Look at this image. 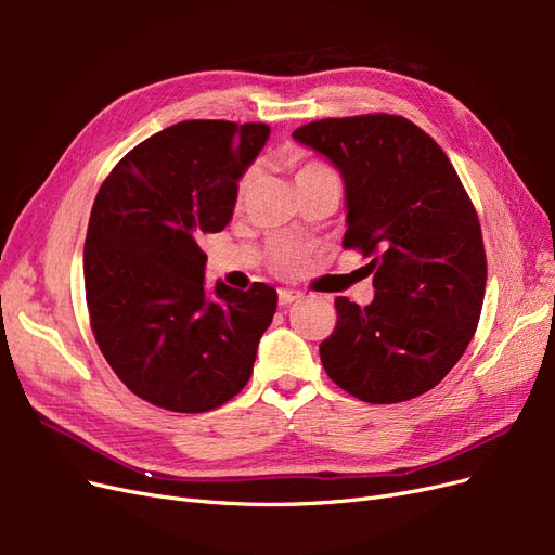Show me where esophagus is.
Instances as JSON below:
<instances>
[{
  "label": "esophagus",
  "mask_w": 555,
  "mask_h": 555,
  "mask_svg": "<svg viewBox=\"0 0 555 555\" xmlns=\"http://www.w3.org/2000/svg\"><path fill=\"white\" fill-rule=\"evenodd\" d=\"M278 298H280V306H289V304H294V300L300 298V294L292 292V289H280Z\"/></svg>",
  "instance_id": "esophagus-1"
}]
</instances>
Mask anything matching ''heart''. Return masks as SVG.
<instances>
[{
	"instance_id": "b5f03b06",
	"label": "heart",
	"mask_w": 555,
	"mask_h": 555,
	"mask_svg": "<svg viewBox=\"0 0 555 555\" xmlns=\"http://www.w3.org/2000/svg\"><path fill=\"white\" fill-rule=\"evenodd\" d=\"M322 171H328L326 166H319V164H306V166H300V171L296 173V178H304V176H310V173H322ZM249 180H251V176H245V178L241 180V184H238V194H241V196L247 192V188H249Z\"/></svg>"
}]
</instances>
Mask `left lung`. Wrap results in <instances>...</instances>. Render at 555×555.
<instances>
[{"label":"left lung","mask_w":555,"mask_h":555,"mask_svg":"<svg viewBox=\"0 0 555 555\" xmlns=\"http://www.w3.org/2000/svg\"><path fill=\"white\" fill-rule=\"evenodd\" d=\"M292 137L345 182V247L373 257L375 298H335L319 345L328 377L389 405L426 393L463 357L479 322L486 255L477 212L444 150L400 115L328 117Z\"/></svg>","instance_id":"8db88e82"}]
</instances>
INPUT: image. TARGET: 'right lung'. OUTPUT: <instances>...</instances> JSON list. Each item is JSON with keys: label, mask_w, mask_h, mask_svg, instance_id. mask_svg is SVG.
Segmentation results:
<instances>
[{"label": "right lung", "mask_w": 555, "mask_h": 555, "mask_svg": "<svg viewBox=\"0 0 555 555\" xmlns=\"http://www.w3.org/2000/svg\"><path fill=\"white\" fill-rule=\"evenodd\" d=\"M268 125L188 120L117 162L90 212L82 273L90 324L131 393L171 412H208L251 375L278 292L206 287L198 238L222 231Z\"/></svg>", "instance_id": "add662e5"}]
</instances>
